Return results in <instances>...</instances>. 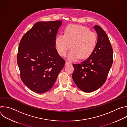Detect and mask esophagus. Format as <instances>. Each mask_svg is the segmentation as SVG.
I'll return each instance as SVG.
<instances>
[{"label":"esophagus","mask_w":127,"mask_h":127,"mask_svg":"<svg viewBox=\"0 0 127 127\" xmlns=\"http://www.w3.org/2000/svg\"><path fill=\"white\" fill-rule=\"evenodd\" d=\"M69 64H70V63H69V62L66 61V62H65V65H69Z\"/></svg>","instance_id":"esophagus-1"}]
</instances>
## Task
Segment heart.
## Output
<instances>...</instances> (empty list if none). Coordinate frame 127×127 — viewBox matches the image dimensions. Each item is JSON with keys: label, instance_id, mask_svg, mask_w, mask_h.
<instances>
[{"label": "heart", "instance_id": "1", "mask_svg": "<svg viewBox=\"0 0 127 127\" xmlns=\"http://www.w3.org/2000/svg\"><path fill=\"white\" fill-rule=\"evenodd\" d=\"M97 43V36L87 27L76 25L67 26L64 34H59L55 39V46L59 55L65 57L68 50L70 61L88 57L94 52ZM71 46H70V45Z\"/></svg>", "mask_w": 127, "mask_h": 127}]
</instances>
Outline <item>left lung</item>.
Segmentation results:
<instances>
[{
	"instance_id": "8db88e82",
	"label": "left lung",
	"mask_w": 127,
	"mask_h": 127,
	"mask_svg": "<svg viewBox=\"0 0 127 127\" xmlns=\"http://www.w3.org/2000/svg\"><path fill=\"white\" fill-rule=\"evenodd\" d=\"M94 28L97 34L94 52L80 64H73L72 78L85 93L94 92L104 83L113 62V50L106 33L98 26Z\"/></svg>"
}]
</instances>
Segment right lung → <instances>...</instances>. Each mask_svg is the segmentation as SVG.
<instances>
[{
	"label": "right lung",
	"instance_id": "right-lung-1",
	"mask_svg": "<svg viewBox=\"0 0 127 127\" xmlns=\"http://www.w3.org/2000/svg\"><path fill=\"white\" fill-rule=\"evenodd\" d=\"M61 21L36 23L21 39L17 55L21 78L32 92L43 94L55 83L65 61L55 48Z\"/></svg>",
	"mask_w": 127,
	"mask_h": 127
}]
</instances>
